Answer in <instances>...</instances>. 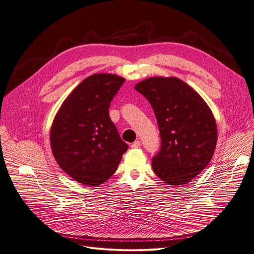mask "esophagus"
Returning a JSON list of instances; mask_svg holds the SVG:
<instances>
[{
	"instance_id": "1",
	"label": "esophagus",
	"mask_w": 254,
	"mask_h": 254,
	"mask_svg": "<svg viewBox=\"0 0 254 254\" xmlns=\"http://www.w3.org/2000/svg\"><path fill=\"white\" fill-rule=\"evenodd\" d=\"M140 145H141V142L139 140H135L131 144V147L132 148H138V147H140Z\"/></svg>"
}]
</instances>
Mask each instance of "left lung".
<instances>
[{
    "label": "left lung",
    "instance_id": "left-lung-1",
    "mask_svg": "<svg viewBox=\"0 0 254 254\" xmlns=\"http://www.w3.org/2000/svg\"><path fill=\"white\" fill-rule=\"evenodd\" d=\"M135 90L151 103L160 130L154 172L170 186L190 183L215 151L217 129L211 110L191 87L174 77L148 78L136 84Z\"/></svg>",
    "mask_w": 254,
    "mask_h": 254
}]
</instances>
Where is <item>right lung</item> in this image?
<instances>
[{"instance_id": "1", "label": "right lung", "mask_w": 254, "mask_h": 254, "mask_svg": "<svg viewBox=\"0 0 254 254\" xmlns=\"http://www.w3.org/2000/svg\"><path fill=\"white\" fill-rule=\"evenodd\" d=\"M125 79L95 73L81 82L56 114L50 132L53 156L74 181L99 186L115 173L128 144L112 122L109 108Z\"/></svg>"}]
</instances>
